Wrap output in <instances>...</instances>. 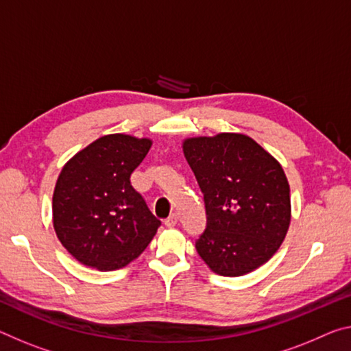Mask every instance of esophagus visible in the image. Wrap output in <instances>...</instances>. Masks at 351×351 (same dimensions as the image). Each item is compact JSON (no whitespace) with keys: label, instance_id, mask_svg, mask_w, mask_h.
Listing matches in <instances>:
<instances>
[{"label":"esophagus","instance_id":"esophagus-1","mask_svg":"<svg viewBox=\"0 0 351 351\" xmlns=\"http://www.w3.org/2000/svg\"><path fill=\"white\" fill-rule=\"evenodd\" d=\"M178 221H180V214L178 213H173L171 214L169 219L165 220V226H169V228H171V226H176L178 225Z\"/></svg>","mask_w":351,"mask_h":351}]
</instances>
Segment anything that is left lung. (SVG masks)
I'll use <instances>...</instances> for the list:
<instances>
[{
	"mask_svg": "<svg viewBox=\"0 0 351 351\" xmlns=\"http://www.w3.org/2000/svg\"><path fill=\"white\" fill-rule=\"evenodd\" d=\"M182 152L206 208V230L195 242L199 258L221 276L265 264L291 225V189L281 164L236 132L186 138Z\"/></svg>",
	"mask_w": 351,
	"mask_h": 351,
	"instance_id": "8db88e82",
	"label": "left lung"
}]
</instances>
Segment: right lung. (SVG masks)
<instances>
[{"label":"right lung","mask_w":351,"mask_h":351,"mask_svg":"<svg viewBox=\"0 0 351 351\" xmlns=\"http://www.w3.org/2000/svg\"><path fill=\"white\" fill-rule=\"evenodd\" d=\"M152 143L128 134L103 136L64 165L53 193V225L81 264L101 271L121 269L152 242L160 221L130 180Z\"/></svg>","instance_id":"add662e5"}]
</instances>
